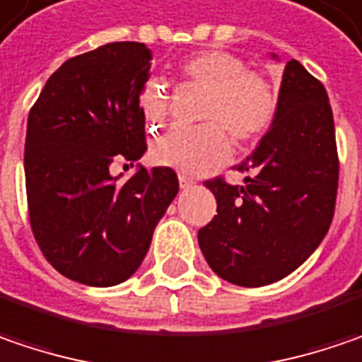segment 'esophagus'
<instances>
[{
  "label": "esophagus",
  "mask_w": 362,
  "mask_h": 362,
  "mask_svg": "<svg viewBox=\"0 0 362 362\" xmlns=\"http://www.w3.org/2000/svg\"><path fill=\"white\" fill-rule=\"evenodd\" d=\"M193 179H189V177H185V175H179V185H181V189H189V187H193Z\"/></svg>",
  "instance_id": "esophagus-1"
}]
</instances>
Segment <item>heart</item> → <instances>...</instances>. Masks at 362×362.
Returning a JSON list of instances; mask_svg holds the SVG:
<instances>
[{
  "label": "heart",
  "instance_id": "b5f03b06",
  "mask_svg": "<svg viewBox=\"0 0 362 362\" xmlns=\"http://www.w3.org/2000/svg\"><path fill=\"white\" fill-rule=\"evenodd\" d=\"M181 71L209 89L204 119L220 122L240 142L261 138L277 114V98L269 83L257 73L244 71L243 61L222 50H199L181 61ZM144 122L156 128L167 118V98L158 85H146L140 93ZM232 153L230 138L219 124L199 128H175L158 138L153 160L185 175H202L222 163Z\"/></svg>",
  "mask_w": 362,
  "mask_h": 362
}]
</instances>
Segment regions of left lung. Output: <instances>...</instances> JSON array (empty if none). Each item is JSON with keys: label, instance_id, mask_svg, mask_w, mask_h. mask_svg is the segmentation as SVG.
Listing matches in <instances>:
<instances>
[{"label": "left lung", "instance_id": "1", "mask_svg": "<svg viewBox=\"0 0 362 362\" xmlns=\"http://www.w3.org/2000/svg\"><path fill=\"white\" fill-rule=\"evenodd\" d=\"M271 59L279 61L275 52ZM234 169L248 173L244 185L206 183L218 216L197 232V243L218 277L262 287L308 261L334 216V118L324 85L296 59L283 69L271 128Z\"/></svg>", "mask_w": 362, "mask_h": 362}]
</instances>
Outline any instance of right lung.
Listing matches in <instances>:
<instances>
[{
	"instance_id": "add662e5",
	"label": "right lung",
	"mask_w": 362,
	"mask_h": 362,
	"mask_svg": "<svg viewBox=\"0 0 362 362\" xmlns=\"http://www.w3.org/2000/svg\"><path fill=\"white\" fill-rule=\"evenodd\" d=\"M153 50L110 42L63 63L30 110L24 148L34 238L61 275L112 287L142 264L179 181L169 167L119 181L114 158L146 153L140 93Z\"/></svg>"
}]
</instances>
